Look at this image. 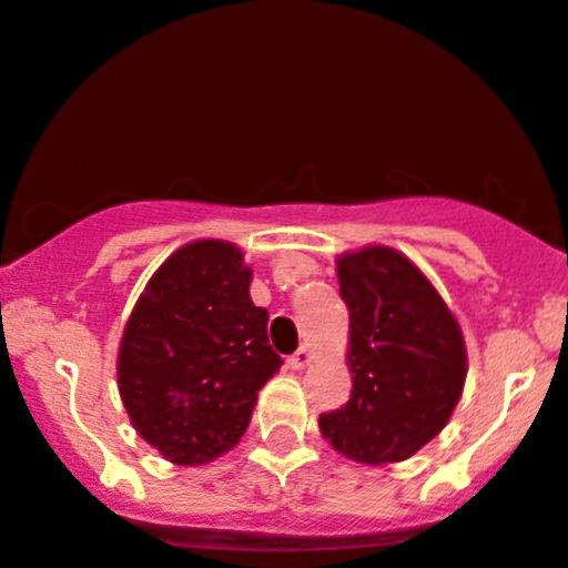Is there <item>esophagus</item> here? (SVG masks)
I'll list each match as a JSON object with an SVG mask.
<instances>
[{
	"label": "esophagus",
	"instance_id": "34e87169",
	"mask_svg": "<svg viewBox=\"0 0 568 568\" xmlns=\"http://www.w3.org/2000/svg\"><path fill=\"white\" fill-rule=\"evenodd\" d=\"M310 364H313V351H310L307 345H302L294 356H288L291 369H304V367H310Z\"/></svg>",
	"mask_w": 568,
	"mask_h": 568
}]
</instances>
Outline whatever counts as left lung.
<instances>
[{
    "label": "left lung",
    "instance_id": "left-lung-1",
    "mask_svg": "<svg viewBox=\"0 0 568 568\" xmlns=\"http://www.w3.org/2000/svg\"><path fill=\"white\" fill-rule=\"evenodd\" d=\"M351 313V399L321 414V435L364 465L399 463L433 440L463 394L468 356L459 324L414 261L392 247L337 258Z\"/></svg>",
    "mask_w": 568,
    "mask_h": 568
}]
</instances>
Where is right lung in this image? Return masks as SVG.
Wrapping results in <instances>:
<instances>
[{"label":"right lung","mask_w":568,"mask_h":568,"mask_svg":"<svg viewBox=\"0 0 568 568\" xmlns=\"http://www.w3.org/2000/svg\"><path fill=\"white\" fill-rule=\"evenodd\" d=\"M253 268L236 244L199 239L146 283L119 345V394L146 444L176 465L234 449L258 389L280 369Z\"/></svg>","instance_id":"add662e5"}]
</instances>
